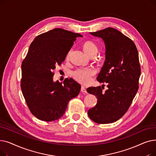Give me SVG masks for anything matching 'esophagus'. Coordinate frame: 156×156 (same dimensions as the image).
I'll return each instance as SVG.
<instances>
[{
	"mask_svg": "<svg viewBox=\"0 0 156 156\" xmlns=\"http://www.w3.org/2000/svg\"><path fill=\"white\" fill-rule=\"evenodd\" d=\"M81 92H82L84 93V94H86V93L87 92L86 88H85L83 86H82V87H81Z\"/></svg>",
	"mask_w": 156,
	"mask_h": 156,
	"instance_id": "1",
	"label": "esophagus"
}]
</instances>
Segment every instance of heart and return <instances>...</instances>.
<instances>
[{
    "mask_svg": "<svg viewBox=\"0 0 156 156\" xmlns=\"http://www.w3.org/2000/svg\"><path fill=\"white\" fill-rule=\"evenodd\" d=\"M83 49L84 52L89 56L92 55H96L99 51V48L97 45L92 41H87L83 45ZM71 51H69L66 55V59L69 58ZM95 71L92 69H77L72 73V76L79 83L82 84H87L90 81L91 77L94 75Z\"/></svg>",
    "mask_w": 156,
    "mask_h": 156,
    "instance_id": "1",
    "label": "heart"
}]
</instances>
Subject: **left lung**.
Masks as SVG:
<instances>
[{"label":"left lung","mask_w":156,"mask_h":156,"mask_svg":"<svg viewBox=\"0 0 156 156\" xmlns=\"http://www.w3.org/2000/svg\"><path fill=\"white\" fill-rule=\"evenodd\" d=\"M90 34L102 38L105 44V59L97 80L107 83L108 88L105 92L101 86L87 88L97 99L88 115L97 123H111L126 113L138 91L140 76L138 53L133 41L116 29L107 28Z\"/></svg>","instance_id":"obj_1"}]
</instances>
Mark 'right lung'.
<instances>
[{
  "mask_svg": "<svg viewBox=\"0 0 156 156\" xmlns=\"http://www.w3.org/2000/svg\"><path fill=\"white\" fill-rule=\"evenodd\" d=\"M83 36L54 28L37 36L22 62L21 87L31 112L38 119L52 121L63 116L69 101L80 93L81 85L72 78L54 81L56 66L65 60L77 37Z\"/></svg>",
  "mask_w": 156,
  "mask_h": 156,
  "instance_id": "1",
  "label": "right lung"
}]
</instances>
